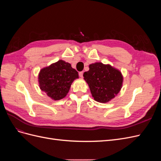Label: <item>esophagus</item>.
I'll return each instance as SVG.
<instances>
[{"label": "esophagus", "instance_id": "esophagus-1", "mask_svg": "<svg viewBox=\"0 0 161 161\" xmlns=\"http://www.w3.org/2000/svg\"><path fill=\"white\" fill-rule=\"evenodd\" d=\"M79 76H80V78L83 77V72H79Z\"/></svg>", "mask_w": 161, "mask_h": 161}]
</instances>
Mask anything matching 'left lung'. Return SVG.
<instances>
[{
	"label": "left lung",
	"mask_w": 161,
	"mask_h": 161,
	"mask_svg": "<svg viewBox=\"0 0 161 161\" xmlns=\"http://www.w3.org/2000/svg\"><path fill=\"white\" fill-rule=\"evenodd\" d=\"M83 76L92 97L99 103H108L114 99L122 86L123 76L121 72L101 62L90 64L89 70L85 72Z\"/></svg>",
	"instance_id": "obj_1"
}]
</instances>
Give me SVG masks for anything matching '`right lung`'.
I'll use <instances>...</instances> for the list:
<instances>
[{"label": "right lung", "instance_id": "1", "mask_svg": "<svg viewBox=\"0 0 161 161\" xmlns=\"http://www.w3.org/2000/svg\"><path fill=\"white\" fill-rule=\"evenodd\" d=\"M76 79H79L78 72L70 63L62 60L43 68L38 76L40 89L55 101L66 96L72 82Z\"/></svg>", "mask_w": 161, "mask_h": 161}]
</instances>
